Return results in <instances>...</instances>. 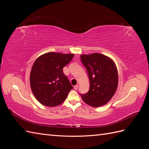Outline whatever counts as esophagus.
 I'll use <instances>...</instances> for the list:
<instances>
[{
	"instance_id": "34e87169",
	"label": "esophagus",
	"mask_w": 149,
	"mask_h": 149,
	"mask_svg": "<svg viewBox=\"0 0 149 149\" xmlns=\"http://www.w3.org/2000/svg\"><path fill=\"white\" fill-rule=\"evenodd\" d=\"M78 84H76V85L74 86V89L75 90L78 89Z\"/></svg>"
}]
</instances>
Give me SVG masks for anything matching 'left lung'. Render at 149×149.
Instances as JSON below:
<instances>
[{
	"mask_svg": "<svg viewBox=\"0 0 149 149\" xmlns=\"http://www.w3.org/2000/svg\"><path fill=\"white\" fill-rule=\"evenodd\" d=\"M81 60L89 78V91L81 94L83 101L94 107L102 106L114 95L118 86V72L111 58L101 53L81 55Z\"/></svg>",
	"mask_w": 149,
	"mask_h": 149,
	"instance_id": "1",
	"label": "left lung"
}]
</instances>
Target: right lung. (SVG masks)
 <instances>
[{
  "label": "right lung",
  "instance_id": "right-lung-1",
  "mask_svg": "<svg viewBox=\"0 0 149 149\" xmlns=\"http://www.w3.org/2000/svg\"><path fill=\"white\" fill-rule=\"evenodd\" d=\"M74 54L48 52L38 57L31 68V91L42 105L55 107L66 100L73 88L63 68L73 59Z\"/></svg>",
  "mask_w": 149,
  "mask_h": 149
}]
</instances>
